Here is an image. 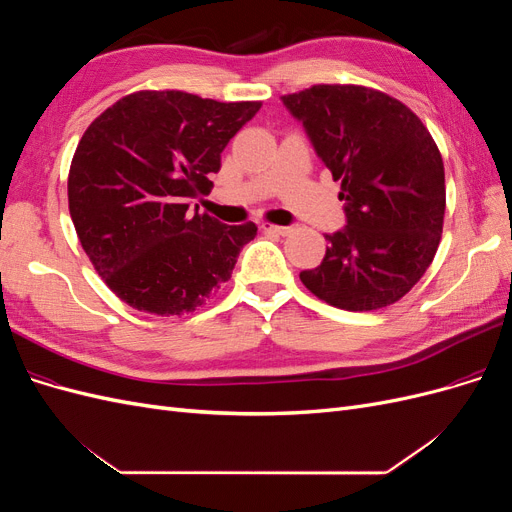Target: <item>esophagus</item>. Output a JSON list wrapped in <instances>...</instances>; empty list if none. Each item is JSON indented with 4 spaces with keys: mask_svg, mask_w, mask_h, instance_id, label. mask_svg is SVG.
Listing matches in <instances>:
<instances>
[{
    "mask_svg": "<svg viewBox=\"0 0 512 512\" xmlns=\"http://www.w3.org/2000/svg\"><path fill=\"white\" fill-rule=\"evenodd\" d=\"M260 228L265 232H273V235H282V237H286L292 230L290 226H275V224H260Z\"/></svg>",
    "mask_w": 512,
    "mask_h": 512,
    "instance_id": "obj_1",
    "label": "esophagus"
}]
</instances>
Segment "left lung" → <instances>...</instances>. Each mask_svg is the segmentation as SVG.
<instances>
[{
	"label": "left lung",
	"instance_id": "obj_1",
	"mask_svg": "<svg viewBox=\"0 0 512 512\" xmlns=\"http://www.w3.org/2000/svg\"><path fill=\"white\" fill-rule=\"evenodd\" d=\"M335 181L346 226L301 282L348 312L399 301L438 252L446 188L429 130L406 104L361 85H314L282 96Z\"/></svg>",
	"mask_w": 512,
	"mask_h": 512
}]
</instances>
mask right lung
Returning <instances> with one entry per match:
<instances>
[{"instance_id":"obj_1","label":"right lung","mask_w":512,"mask_h":512,"mask_svg":"<svg viewBox=\"0 0 512 512\" xmlns=\"http://www.w3.org/2000/svg\"><path fill=\"white\" fill-rule=\"evenodd\" d=\"M262 104L136 91L91 121L74 151L68 205L91 265L138 312L181 316L230 280L256 224L190 211L222 151Z\"/></svg>"}]
</instances>
